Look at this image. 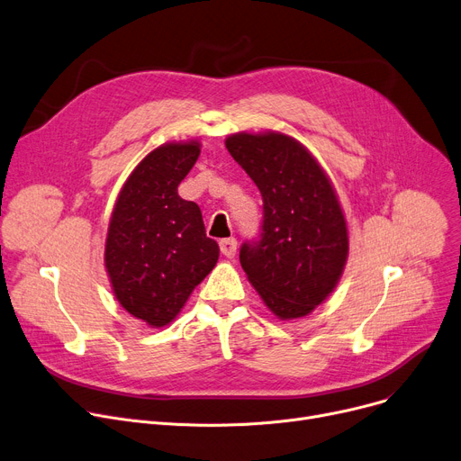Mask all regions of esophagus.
<instances>
[{
  "mask_svg": "<svg viewBox=\"0 0 461 461\" xmlns=\"http://www.w3.org/2000/svg\"><path fill=\"white\" fill-rule=\"evenodd\" d=\"M236 246H238L236 238H225V240L220 241V249H221V253H223L227 258H234V255H236Z\"/></svg>",
  "mask_w": 461,
  "mask_h": 461,
  "instance_id": "34e87169",
  "label": "esophagus"
}]
</instances>
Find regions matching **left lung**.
Returning a JSON list of instances; mask_svg holds the SVG:
<instances>
[{"mask_svg":"<svg viewBox=\"0 0 461 461\" xmlns=\"http://www.w3.org/2000/svg\"><path fill=\"white\" fill-rule=\"evenodd\" d=\"M225 147L260 189L258 241L240 262L279 320L311 314L339 285L349 251L344 212L331 178L300 141L283 131H238Z\"/></svg>","mask_w":461,"mask_h":461,"instance_id":"obj_1","label":"left lung"}]
</instances>
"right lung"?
<instances>
[{"label":"right lung","mask_w":461,"mask_h":461,"mask_svg":"<svg viewBox=\"0 0 461 461\" xmlns=\"http://www.w3.org/2000/svg\"><path fill=\"white\" fill-rule=\"evenodd\" d=\"M199 154L197 140L150 150L122 184L107 227L104 266L112 290L150 328L169 326L220 258L201 208L178 195Z\"/></svg>","instance_id":"add662e5"}]
</instances>
